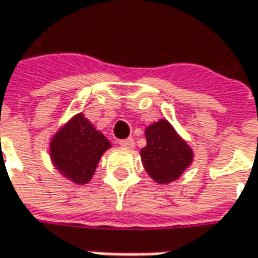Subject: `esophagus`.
<instances>
[{
    "label": "esophagus",
    "mask_w": 258,
    "mask_h": 258,
    "mask_svg": "<svg viewBox=\"0 0 258 258\" xmlns=\"http://www.w3.org/2000/svg\"><path fill=\"white\" fill-rule=\"evenodd\" d=\"M119 145H120L122 148H125V149H133L135 142H133L132 138H129V139H123V141L119 142Z\"/></svg>",
    "instance_id": "34e87169"
}]
</instances>
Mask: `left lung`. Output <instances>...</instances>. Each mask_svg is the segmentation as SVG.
Segmentation results:
<instances>
[{"instance_id":"obj_1","label":"left lung","mask_w":258,"mask_h":258,"mask_svg":"<svg viewBox=\"0 0 258 258\" xmlns=\"http://www.w3.org/2000/svg\"><path fill=\"white\" fill-rule=\"evenodd\" d=\"M146 146L141 150L142 165L157 184L177 180L193 163L195 153L173 125L159 119L145 129Z\"/></svg>"}]
</instances>
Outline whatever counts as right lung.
Wrapping results in <instances>:
<instances>
[{
	"label": "right lung",
	"instance_id": "add662e5",
	"mask_svg": "<svg viewBox=\"0 0 258 258\" xmlns=\"http://www.w3.org/2000/svg\"><path fill=\"white\" fill-rule=\"evenodd\" d=\"M110 148L106 136L79 112L52 135L49 157L60 176L75 184H86L92 179L102 155Z\"/></svg>",
	"mask_w": 258,
	"mask_h": 258
}]
</instances>
